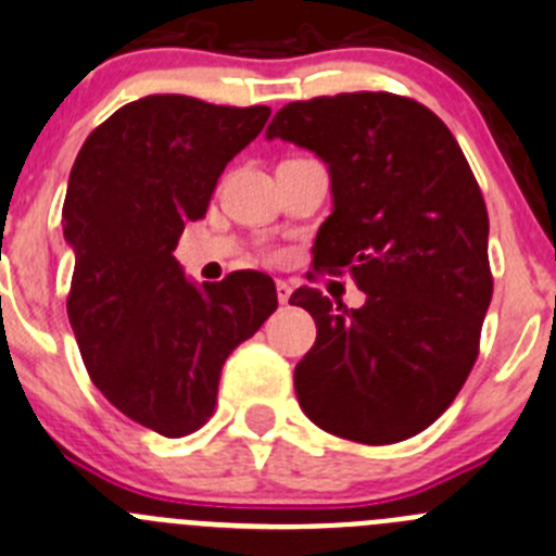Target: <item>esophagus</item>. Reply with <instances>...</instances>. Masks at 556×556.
<instances>
[{"instance_id": "obj_1", "label": "esophagus", "mask_w": 556, "mask_h": 556, "mask_svg": "<svg viewBox=\"0 0 556 556\" xmlns=\"http://www.w3.org/2000/svg\"><path fill=\"white\" fill-rule=\"evenodd\" d=\"M275 289H278V303L287 305L289 298H292V287H289L287 281H278V283H275Z\"/></svg>"}]
</instances>
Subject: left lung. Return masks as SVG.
<instances>
[{
    "label": "left lung",
    "mask_w": 556,
    "mask_h": 556,
    "mask_svg": "<svg viewBox=\"0 0 556 556\" xmlns=\"http://www.w3.org/2000/svg\"><path fill=\"white\" fill-rule=\"evenodd\" d=\"M267 139L327 163L332 213L316 231L314 267H349L361 308L298 289L289 303L316 321L294 368L305 415L363 445L409 440L431 426L478 361L489 311V213L447 125L390 92L298 100Z\"/></svg>",
    "instance_id": "8db88e82"
}]
</instances>
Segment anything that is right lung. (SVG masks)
Segmentation results:
<instances>
[{
    "label": "right lung",
    "instance_id": "obj_1",
    "mask_svg": "<svg viewBox=\"0 0 556 556\" xmlns=\"http://www.w3.org/2000/svg\"><path fill=\"white\" fill-rule=\"evenodd\" d=\"M267 116V105L147 94L89 134L67 179V316L84 366L116 409L163 437L207 422L226 357L278 308L269 275L237 269L199 287L174 258Z\"/></svg>",
    "mask_w": 556,
    "mask_h": 556
}]
</instances>
